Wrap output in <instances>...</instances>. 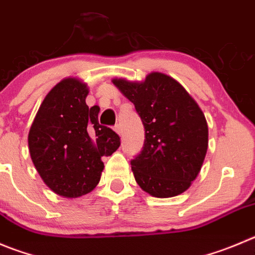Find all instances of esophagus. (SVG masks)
I'll return each instance as SVG.
<instances>
[{
    "instance_id": "1",
    "label": "esophagus",
    "mask_w": 255,
    "mask_h": 255,
    "mask_svg": "<svg viewBox=\"0 0 255 255\" xmlns=\"http://www.w3.org/2000/svg\"><path fill=\"white\" fill-rule=\"evenodd\" d=\"M114 130H116L117 133H118V134H122V127H121V125H116L114 126Z\"/></svg>"
}]
</instances>
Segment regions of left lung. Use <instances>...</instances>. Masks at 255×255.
I'll return each mask as SVG.
<instances>
[{
	"instance_id": "obj_1",
	"label": "left lung",
	"mask_w": 255,
	"mask_h": 255,
	"mask_svg": "<svg viewBox=\"0 0 255 255\" xmlns=\"http://www.w3.org/2000/svg\"><path fill=\"white\" fill-rule=\"evenodd\" d=\"M144 127L142 151L130 161L134 178L154 197L182 194L199 175L208 151V123L175 79L151 73L142 83L114 79Z\"/></svg>"
}]
</instances>
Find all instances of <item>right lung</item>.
<instances>
[{"label": "right lung", "instance_id": "right-lung-1", "mask_svg": "<svg viewBox=\"0 0 255 255\" xmlns=\"http://www.w3.org/2000/svg\"><path fill=\"white\" fill-rule=\"evenodd\" d=\"M88 88L61 80L40 106L28 133L31 160L45 184L64 197H79L101 180L102 157L121 146L120 135L99 125L97 106L85 103Z\"/></svg>", "mask_w": 255, "mask_h": 255}]
</instances>
